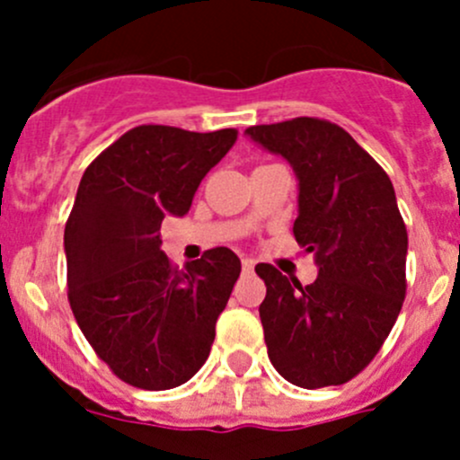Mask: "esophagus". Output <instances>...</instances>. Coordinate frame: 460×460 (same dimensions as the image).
<instances>
[{
  "label": "esophagus",
  "instance_id": "obj_1",
  "mask_svg": "<svg viewBox=\"0 0 460 460\" xmlns=\"http://www.w3.org/2000/svg\"><path fill=\"white\" fill-rule=\"evenodd\" d=\"M253 267H256V262H253L252 258H243V271L244 273H253Z\"/></svg>",
  "mask_w": 460,
  "mask_h": 460
}]
</instances>
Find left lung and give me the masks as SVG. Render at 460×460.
Returning a JSON list of instances; mask_svg holds the SVG:
<instances>
[{
	"mask_svg": "<svg viewBox=\"0 0 460 460\" xmlns=\"http://www.w3.org/2000/svg\"><path fill=\"white\" fill-rule=\"evenodd\" d=\"M244 136L294 169V235L318 264L307 287L271 264L256 267L267 285L260 320L269 360L298 387L347 383L372 363L405 300L407 229L392 180L327 119L260 124Z\"/></svg>",
	"mask_w": 460,
	"mask_h": 460,
	"instance_id": "obj_1",
	"label": "left lung"
}]
</instances>
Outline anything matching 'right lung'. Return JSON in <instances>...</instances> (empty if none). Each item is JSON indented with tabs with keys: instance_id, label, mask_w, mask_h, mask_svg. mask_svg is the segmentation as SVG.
Returning a JSON list of instances; mask_svg holds the SVG:
<instances>
[{
	"instance_id": "obj_1",
	"label": "right lung",
	"mask_w": 460,
	"mask_h": 460,
	"mask_svg": "<svg viewBox=\"0 0 460 460\" xmlns=\"http://www.w3.org/2000/svg\"><path fill=\"white\" fill-rule=\"evenodd\" d=\"M238 131L142 124L88 164L64 229L68 303L95 354L140 389L178 387L208 358L240 258L216 247L173 267L160 225L191 208Z\"/></svg>"
}]
</instances>
